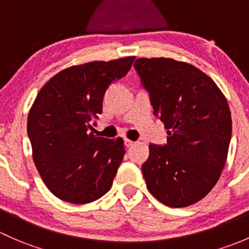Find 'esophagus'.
<instances>
[{
	"label": "esophagus",
	"mask_w": 249,
	"mask_h": 249,
	"mask_svg": "<svg viewBox=\"0 0 249 249\" xmlns=\"http://www.w3.org/2000/svg\"><path fill=\"white\" fill-rule=\"evenodd\" d=\"M134 142H132V140L127 139V138H124V146H127V147H129V146H132Z\"/></svg>",
	"instance_id": "34e87169"
}]
</instances>
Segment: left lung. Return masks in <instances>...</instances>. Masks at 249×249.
I'll list each match as a JSON object with an SVG mask.
<instances>
[{"mask_svg": "<svg viewBox=\"0 0 249 249\" xmlns=\"http://www.w3.org/2000/svg\"><path fill=\"white\" fill-rule=\"evenodd\" d=\"M155 115L168 129L164 146L151 143L142 170L150 193L170 207H186L218 181L231 139L227 98L209 75L173 58L134 63Z\"/></svg>", "mask_w": 249, "mask_h": 249, "instance_id": "1", "label": "left lung"}]
</instances>
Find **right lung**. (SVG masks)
<instances>
[{
	"instance_id": "1",
	"label": "right lung",
	"mask_w": 249,
	"mask_h": 249,
	"mask_svg": "<svg viewBox=\"0 0 249 249\" xmlns=\"http://www.w3.org/2000/svg\"><path fill=\"white\" fill-rule=\"evenodd\" d=\"M134 58L73 66L38 92L27 117L33 162L61 200L87 204L111 188L124 156V139L96 137L89 129L102 114L107 89L124 78Z\"/></svg>"
}]
</instances>
